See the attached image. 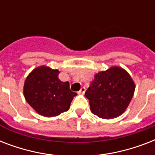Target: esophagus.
I'll use <instances>...</instances> for the list:
<instances>
[{
    "mask_svg": "<svg viewBox=\"0 0 155 155\" xmlns=\"http://www.w3.org/2000/svg\"><path fill=\"white\" fill-rule=\"evenodd\" d=\"M85 91H86V88H85V87H82L81 88H80V91H79V93H80V94H84Z\"/></svg>",
    "mask_w": 155,
    "mask_h": 155,
    "instance_id": "obj_1",
    "label": "esophagus"
}]
</instances>
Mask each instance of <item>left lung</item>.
Here are the masks:
<instances>
[{
	"label": "left lung",
	"mask_w": 155,
	"mask_h": 155,
	"mask_svg": "<svg viewBox=\"0 0 155 155\" xmlns=\"http://www.w3.org/2000/svg\"><path fill=\"white\" fill-rule=\"evenodd\" d=\"M135 84L129 73L119 67H113L95 75L85 92L92 113L104 119L121 115L130 103Z\"/></svg>",
	"instance_id": "obj_1"
}]
</instances>
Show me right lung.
Wrapping results in <instances>:
<instances>
[{"mask_svg": "<svg viewBox=\"0 0 155 155\" xmlns=\"http://www.w3.org/2000/svg\"><path fill=\"white\" fill-rule=\"evenodd\" d=\"M58 70L42 66L28 75L24 84V96L38 114L55 117L68 110L77 93L71 91L69 82L58 79Z\"/></svg>", "mask_w": 155, "mask_h": 155, "instance_id": "1", "label": "right lung"}]
</instances>
